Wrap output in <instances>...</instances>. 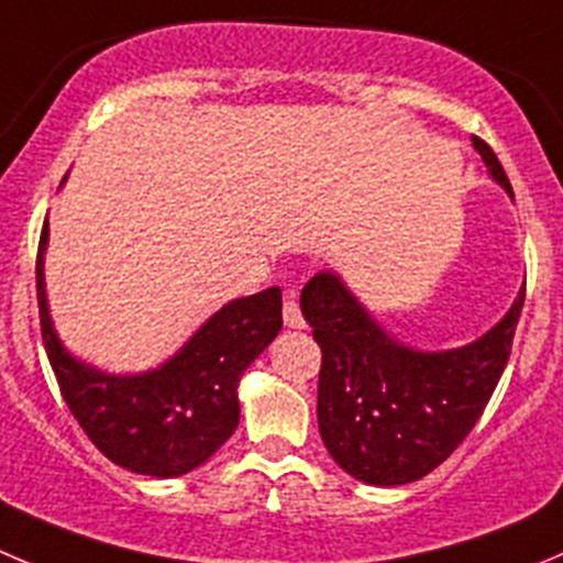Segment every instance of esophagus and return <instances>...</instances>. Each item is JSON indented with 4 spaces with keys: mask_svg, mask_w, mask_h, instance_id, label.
<instances>
[{
    "mask_svg": "<svg viewBox=\"0 0 563 563\" xmlns=\"http://www.w3.org/2000/svg\"><path fill=\"white\" fill-rule=\"evenodd\" d=\"M283 321H286V327H291V330H302L305 327V316L302 310H299V302L294 294H288V297L283 299Z\"/></svg>",
    "mask_w": 563,
    "mask_h": 563,
    "instance_id": "34e87169",
    "label": "esophagus"
}]
</instances>
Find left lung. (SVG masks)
<instances>
[{
	"label": "left lung",
	"instance_id": "8db88e82",
	"mask_svg": "<svg viewBox=\"0 0 563 563\" xmlns=\"http://www.w3.org/2000/svg\"><path fill=\"white\" fill-rule=\"evenodd\" d=\"M473 145L511 195L495 151L478 136ZM299 302L321 346L319 432L327 451L357 482L398 487L443 465L476 427L509 363L526 286L487 335L451 352H415L393 341L332 272H319Z\"/></svg>",
	"mask_w": 563,
	"mask_h": 563
}]
</instances>
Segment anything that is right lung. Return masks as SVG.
<instances>
[{
    "label": "right lung",
    "mask_w": 563,
    "mask_h": 563,
    "mask_svg": "<svg viewBox=\"0 0 563 563\" xmlns=\"http://www.w3.org/2000/svg\"><path fill=\"white\" fill-rule=\"evenodd\" d=\"M46 242L43 222L35 261L43 346L87 438L109 462L140 476L173 478L203 465L236 432L244 368L280 332V288L228 302L159 368L109 376L70 357L54 332L43 283Z\"/></svg>",
    "instance_id": "add662e5"
}]
</instances>
